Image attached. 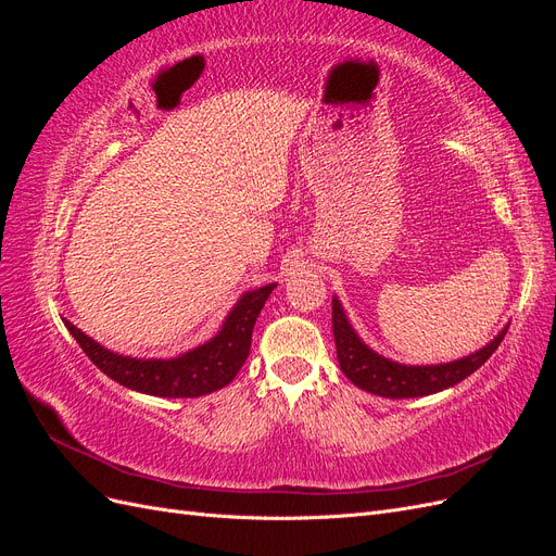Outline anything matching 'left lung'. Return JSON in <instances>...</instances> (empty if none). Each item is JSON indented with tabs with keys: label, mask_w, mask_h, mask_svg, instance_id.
I'll return each instance as SVG.
<instances>
[{
	"label": "left lung",
	"mask_w": 556,
	"mask_h": 556,
	"mask_svg": "<svg viewBox=\"0 0 556 556\" xmlns=\"http://www.w3.org/2000/svg\"><path fill=\"white\" fill-rule=\"evenodd\" d=\"M331 325L336 341V357H339L341 371L345 378L357 384L359 390L371 392L384 399H415L443 392L476 374L478 368L492 357V352L501 345L508 325L503 327L494 339L470 355L445 362V364H401L390 357H382L374 348H368L359 333L352 329L339 296L331 299Z\"/></svg>",
	"instance_id": "1"
}]
</instances>
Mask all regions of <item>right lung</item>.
<instances>
[{
    "instance_id": "right-lung-1",
    "label": "right lung",
    "mask_w": 556,
    "mask_h": 556,
    "mask_svg": "<svg viewBox=\"0 0 556 556\" xmlns=\"http://www.w3.org/2000/svg\"><path fill=\"white\" fill-rule=\"evenodd\" d=\"M274 290L276 282H268L257 290L243 292L213 339L172 359L117 355V352L99 345L70 319L62 317V323L99 371H104L127 390L166 399H194L223 390L225 384L237 378L248 359L252 327H255L260 311Z\"/></svg>"
}]
</instances>
